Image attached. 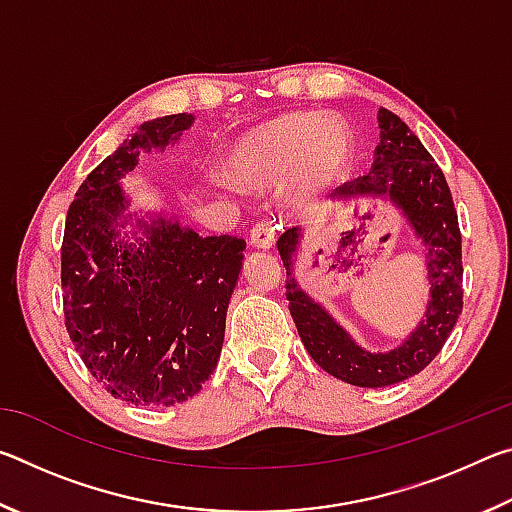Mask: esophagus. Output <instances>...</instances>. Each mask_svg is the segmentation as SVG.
Here are the masks:
<instances>
[{"instance_id": "34e87169", "label": "esophagus", "mask_w": 512, "mask_h": 512, "mask_svg": "<svg viewBox=\"0 0 512 512\" xmlns=\"http://www.w3.org/2000/svg\"><path fill=\"white\" fill-rule=\"evenodd\" d=\"M275 228L273 221H257L250 230V246L255 248H273L275 244Z\"/></svg>"}]
</instances>
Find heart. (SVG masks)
Wrapping results in <instances>:
<instances>
[{"instance_id": "obj_1", "label": "heart", "mask_w": 512, "mask_h": 512, "mask_svg": "<svg viewBox=\"0 0 512 512\" xmlns=\"http://www.w3.org/2000/svg\"><path fill=\"white\" fill-rule=\"evenodd\" d=\"M350 142L343 126L314 112L268 121L230 155V171L248 185H280L298 171L302 189L327 185L343 169Z\"/></svg>"}]
</instances>
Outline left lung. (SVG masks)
Returning <instances> with one entry per match:
<instances>
[{
  "mask_svg": "<svg viewBox=\"0 0 512 512\" xmlns=\"http://www.w3.org/2000/svg\"><path fill=\"white\" fill-rule=\"evenodd\" d=\"M379 144L375 146L372 169L336 189L341 198L357 194H388L402 207L415 235L429 248L431 300L427 318L391 352H366L298 289L291 275V257L298 246V228L277 239L282 262L287 266V300L293 323L320 368L354 386H391L418 375L443 350L463 311V250L458 214L452 192L431 153L411 133L395 112L379 108Z\"/></svg>",
  "mask_w": 512,
  "mask_h": 512,
  "instance_id": "left-lung-1",
  "label": "left lung"
}]
</instances>
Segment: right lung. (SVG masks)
Here are the masks:
<instances>
[{"instance_id":"right-lung-1","label":"right lung","mask_w":512,"mask_h":512,"mask_svg":"<svg viewBox=\"0 0 512 512\" xmlns=\"http://www.w3.org/2000/svg\"><path fill=\"white\" fill-rule=\"evenodd\" d=\"M192 121L185 112L144 121L88 173L65 219L67 334L90 375L135 406L185 402L210 379L246 250L239 237H198L164 219L137 248L117 241L115 221L128 203L117 180L142 151L176 142Z\"/></svg>"}]
</instances>
